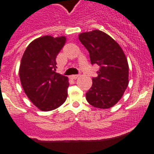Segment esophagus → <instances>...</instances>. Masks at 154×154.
I'll use <instances>...</instances> for the list:
<instances>
[{"instance_id": "34e87169", "label": "esophagus", "mask_w": 154, "mask_h": 154, "mask_svg": "<svg viewBox=\"0 0 154 154\" xmlns=\"http://www.w3.org/2000/svg\"><path fill=\"white\" fill-rule=\"evenodd\" d=\"M79 75H72L70 76V78L72 79H76L77 78H79Z\"/></svg>"}]
</instances>
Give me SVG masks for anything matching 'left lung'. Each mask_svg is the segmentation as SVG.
Listing matches in <instances>:
<instances>
[{"label": "left lung", "instance_id": "1", "mask_svg": "<svg viewBox=\"0 0 154 154\" xmlns=\"http://www.w3.org/2000/svg\"><path fill=\"white\" fill-rule=\"evenodd\" d=\"M79 39L89 53L92 65L99 66L98 76L85 94L92 106L109 109L119 102L129 84V65L123 49L109 35L99 30L83 32Z\"/></svg>", "mask_w": 154, "mask_h": 154}]
</instances>
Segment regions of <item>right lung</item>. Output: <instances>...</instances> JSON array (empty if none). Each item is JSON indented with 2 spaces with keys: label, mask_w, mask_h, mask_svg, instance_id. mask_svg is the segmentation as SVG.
I'll use <instances>...</instances> for the list:
<instances>
[{
  "label": "right lung",
  "mask_w": 154,
  "mask_h": 154,
  "mask_svg": "<svg viewBox=\"0 0 154 154\" xmlns=\"http://www.w3.org/2000/svg\"><path fill=\"white\" fill-rule=\"evenodd\" d=\"M65 41L64 36L41 37L28 45L21 58V85L31 103L42 111L55 109L67 99L68 78L55 72L57 55Z\"/></svg>",
  "instance_id": "add662e5"
}]
</instances>
